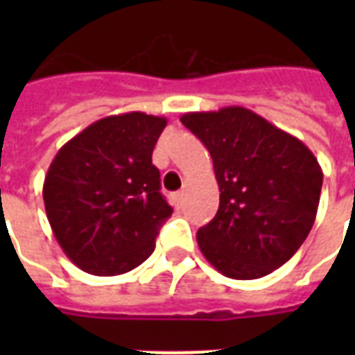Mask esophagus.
I'll return each mask as SVG.
<instances>
[{"mask_svg":"<svg viewBox=\"0 0 355 355\" xmlns=\"http://www.w3.org/2000/svg\"><path fill=\"white\" fill-rule=\"evenodd\" d=\"M184 197H186V193H184V191H177V193L173 195V200H175V205H177V206H182Z\"/></svg>","mask_w":355,"mask_h":355,"instance_id":"1","label":"esophagus"}]
</instances>
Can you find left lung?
Returning a JSON list of instances; mask_svg holds the SVG:
<instances>
[{
    "mask_svg": "<svg viewBox=\"0 0 355 355\" xmlns=\"http://www.w3.org/2000/svg\"><path fill=\"white\" fill-rule=\"evenodd\" d=\"M180 121L210 150L219 210L197 232L221 275L254 280L293 258L319 208L322 169L298 138L243 107L189 112Z\"/></svg>",
    "mask_w": 355,
    "mask_h": 355,
    "instance_id": "obj_1",
    "label": "left lung"
}]
</instances>
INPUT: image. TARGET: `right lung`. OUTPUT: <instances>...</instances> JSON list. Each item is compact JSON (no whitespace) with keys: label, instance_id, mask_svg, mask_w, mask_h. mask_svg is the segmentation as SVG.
<instances>
[{"label":"right lung","instance_id":"1","mask_svg":"<svg viewBox=\"0 0 355 355\" xmlns=\"http://www.w3.org/2000/svg\"><path fill=\"white\" fill-rule=\"evenodd\" d=\"M166 118L128 112L92 123L51 162L44 205L53 234L77 267L123 275L144 263L173 214L153 149Z\"/></svg>","mask_w":355,"mask_h":355}]
</instances>
